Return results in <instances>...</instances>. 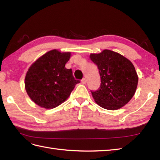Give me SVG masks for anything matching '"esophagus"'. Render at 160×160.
Returning a JSON list of instances; mask_svg holds the SVG:
<instances>
[{"mask_svg": "<svg viewBox=\"0 0 160 160\" xmlns=\"http://www.w3.org/2000/svg\"><path fill=\"white\" fill-rule=\"evenodd\" d=\"M81 82H82V84H86V82H87V80H86V79H85V78H82V80H81Z\"/></svg>", "mask_w": 160, "mask_h": 160, "instance_id": "1", "label": "esophagus"}]
</instances>
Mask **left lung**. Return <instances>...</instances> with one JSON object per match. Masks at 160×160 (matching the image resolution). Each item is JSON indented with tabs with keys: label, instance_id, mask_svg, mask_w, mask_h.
<instances>
[{
	"label": "left lung",
	"instance_id": "1",
	"mask_svg": "<svg viewBox=\"0 0 160 160\" xmlns=\"http://www.w3.org/2000/svg\"><path fill=\"white\" fill-rule=\"evenodd\" d=\"M89 58L97 65L101 78L99 89L91 91L95 102L107 110L123 107L137 89L138 76L133 64L124 56L108 49L91 53Z\"/></svg>",
	"mask_w": 160,
	"mask_h": 160
}]
</instances>
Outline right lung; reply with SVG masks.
<instances>
[{
    "label": "right lung",
    "instance_id": "obj_1",
    "mask_svg": "<svg viewBox=\"0 0 160 160\" xmlns=\"http://www.w3.org/2000/svg\"><path fill=\"white\" fill-rule=\"evenodd\" d=\"M71 52L53 49L38 58L27 71L26 92L39 107L52 109L65 102L79 80L65 68Z\"/></svg>",
    "mask_w": 160,
    "mask_h": 160
}]
</instances>
